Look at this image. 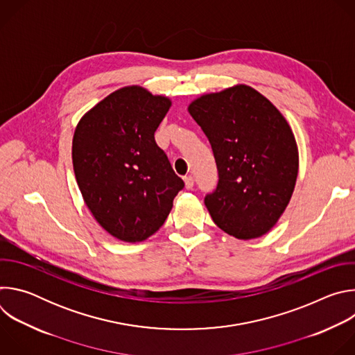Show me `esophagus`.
Returning <instances> with one entry per match:
<instances>
[{
	"mask_svg": "<svg viewBox=\"0 0 355 355\" xmlns=\"http://www.w3.org/2000/svg\"><path fill=\"white\" fill-rule=\"evenodd\" d=\"M184 182H185V188L191 189L193 187V177L192 175H185L184 177Z\"/></svg>",
	"mask_w": 355,
	"mask_h": 355,
	"instance_id": "esophagus-1",
	"label": "esophagus"
}]
</instances>
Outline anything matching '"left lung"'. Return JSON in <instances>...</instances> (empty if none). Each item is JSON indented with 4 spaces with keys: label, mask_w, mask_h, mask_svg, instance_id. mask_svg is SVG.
I'll use <instances>...</instances> for the list:
<instances>
[{
    "label": "left lung",
    "mask_w": 355,
    "mask_h": 355,
    "mask_svg": "<svg viewBox=\"0 0 355 355\" xmlns=\"http://www.w3.org/2000/svg\"><path fill=\"white\" fill-rule=\"evenodd\" d=\"M188 112L207 135L219 171L216 191L205 198L214 222L240 240L264 236L296 184L299 151L288 121L245 84L200 95Z\"/></svg>",
    "instance_id": "obj_1"
}]
</instances>
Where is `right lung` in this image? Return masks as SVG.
<instances>
[{
  "instance_id": "right-lung-1",
  "label": "right lung",
  "mask_w": 355,
  "mask_h": 355,
  "mask_svg": "<svg viewBox=\"0 0 355 355\" xmlns=\"http://www.w3.org/2000/svg\"><path fill=\"white\" fill-rule=\"evenodd\" d=\"M171 104L166 95L128 85L99 101L76 126L71 157L83 199L99 226L121 241L155 234L184 188L155 140Z\"/></svg>"
}]
</instances>
